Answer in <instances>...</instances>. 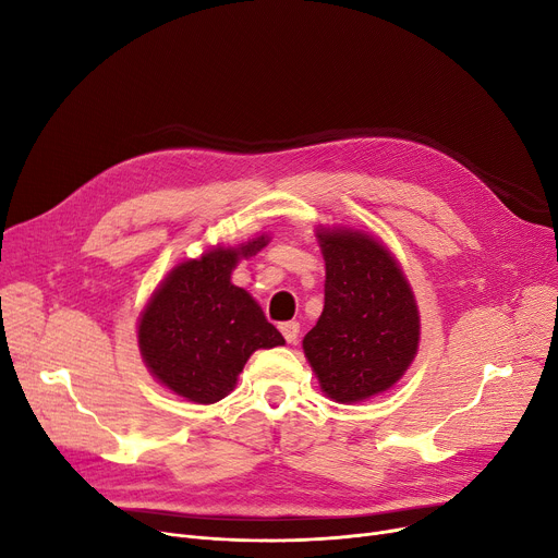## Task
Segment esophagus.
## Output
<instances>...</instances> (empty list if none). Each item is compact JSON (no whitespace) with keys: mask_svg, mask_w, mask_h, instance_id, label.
<instances>
[{"mask_svg":"<svg viewBox=\"0 0 558 558\" xmlns=\"http://www.w3.org/2000/svg\"><path fill=\"white\" fill-rule=\"evenodd\" d=\"M280 332L284 337V341L294 343L299 339V332H301V326L296 324V320H287V324H280Z\"/></svg>","mask_w":558,"mask_h":558,"instance_id":"34e87169","label":"esophagus"}]
</instances>
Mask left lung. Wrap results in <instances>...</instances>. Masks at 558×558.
Returning a JSON list of instances; mask_svg holds the SVG:
<instances>
[{
    "label": "left lung",
    "instance_id": "left-lung-1",
    "mask_svg": "<svg viewBox=\"0 0 558 558\" xmlns=\"http://www.w3.org/2000/svg\"><path fill=\"white\" fill-rule=\"evenodd\" d=\"M326 305L305 335L320 389L360 402L393 387L418 350V310L396 259L362 232H318Z\"/></svg>",
    "mask_w": 558,
    "mask_h": 558
}]
</instances>
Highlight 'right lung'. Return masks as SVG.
Segmentation results:
<instances>
[{
	"mask_svg": "<svg viewBox=\"0 0 558 558\" xmlns=\"http://www.w3.org/2000/svg\"><path fill=\"white\" fill-rule=\"evenodd\" d=\"M264 244L257 238L179 264L146 305L137 330L142 357L173 393L213 404L238 385L253 350L284 343L251 294L230 282L238 259Z\"/></svg>",
	"mask_w": 558,
	"mask_h": 558,
	"instance_id": "1",
	"label": "right lung"
}]
</instances>
